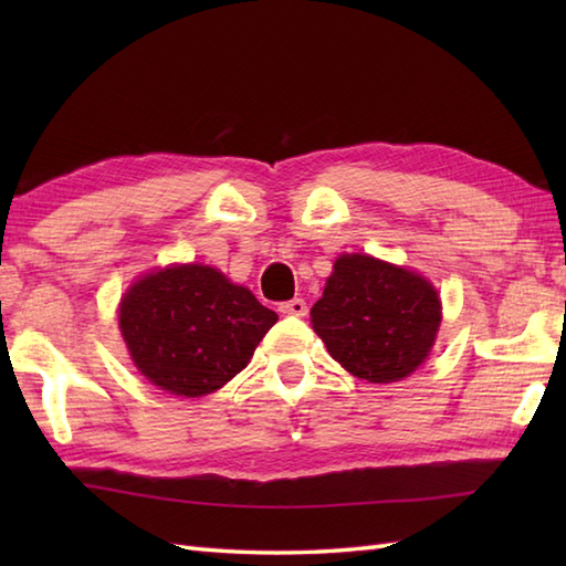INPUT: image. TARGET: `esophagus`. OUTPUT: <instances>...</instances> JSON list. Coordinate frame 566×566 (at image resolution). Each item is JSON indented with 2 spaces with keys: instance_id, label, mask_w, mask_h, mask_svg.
I'll list each match as a JSON object with an SVG mask.
<instances>
[{
  "instance_id": "obj_1",
  "label": "esophagus",
  "mask_w": 566,
  "mask_h": 566,
  "mask_svg": "<svg viewBox=\"0 0 566 566\" xmlns=\"http://www.w3.org/2000/svg\"><path fill=\"white\" fill-rule=\"evenodd\" d=\"M306 311H308V306H306L304 298H292V302L280 304V314H284V316L302 318V316H306Z\"/></svg>"
}]
</instances>
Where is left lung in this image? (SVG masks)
I'll return each mask as SVG.
<instances>
[{"label": "left lung", "mask_w": 566, "mask_h": 566, "mask_svg": "<svg viewBox=\"0 0 566 566\" xmlns=\"http://www.w3.org/2000/svg\"><path fill=\"white\" fill-rule=\"evenodd\" d=\"M440 296L426 276L371 255H340L311 323L350 375L391 384L426 363L440 328Z\"/></svg>", "instance_id": "left-lung-1"}]
</instances>
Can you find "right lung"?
Listing matches in <instances>:
<instances>
[{
	"label": "right lung",
	"instance_id": "1",
	"mask_svg": "<svg viewBox=\"0 0 566 566\" xmlns=\"http://www.w3.org/2000/svg\"><path fill=\"white\" fill-rule=\"evenodd\" d=\"M274 323V311L209 264H170L140 276L118 306V328L140 375L185 399L243 371Z\"/></svg>",
	"mask_w": 566,
	"mask_h": 566
}]
</instances>
